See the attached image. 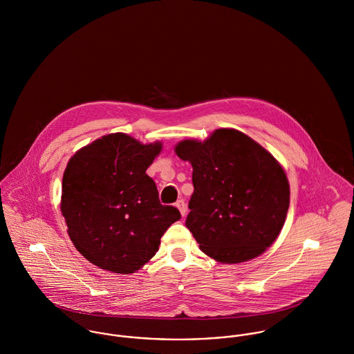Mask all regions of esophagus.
<instances>
[{
    "instance_id": "esophagus-1",
    "label": "esophagus",
    "mask_w": 354,
    "mask_h": 354,
    "mask_svg": "<svg viewBox=\"0 0 354 354\" xmlns=\"http://www.w3.org/2000/svg\"><path fill=\"white\" fill-rule=\"evenodd\" d=\"M176 207L180 209L181 215L185 216V214H187V204H185V202L184 201H177L176 202Z\"/></svg>"
}]
</instances>
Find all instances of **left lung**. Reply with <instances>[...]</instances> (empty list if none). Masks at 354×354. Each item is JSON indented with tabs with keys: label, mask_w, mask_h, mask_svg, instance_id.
I'll return each mask as SVG.
<instances>
[{
	"label": "left lung",
	"mask_w": 354,
	"mask_h": 354,
	"mask_svg": "<svg viewBox=\"0 0 354 354\" xmlns=\"http://www.w3.org/2000/svg\"><path fill=\"white\" fill-rule=\"evenodd\" d=\"M174 152L192 165L187 227L211 259L236 264L266 252L279 236L290 202L281 163L245 133L215 129L185 139Z\"/></svg>",
	"instance_id": "1"
}]
</instances>
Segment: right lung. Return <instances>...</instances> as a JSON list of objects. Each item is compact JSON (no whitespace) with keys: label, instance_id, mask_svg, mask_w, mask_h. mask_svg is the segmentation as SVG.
<instances>
[{"label":"right lung","instance_id":"right-lung-1","mask_svg":"<svg viewBox=\"0 0 354 354\" xmlns=\"http://www.w3.org/2000/svg\"><path fill=\"white\" fill-rule=\"evenodd\" d=\"M160 151V142L143 145L117 132L82 147L66 165L61 212L68 234L102 270L124 275L140 270L181 218L176 207L160 204L146 174Z\"/></svg>","mask_w":354,"mask_h":354}]
</instances>
